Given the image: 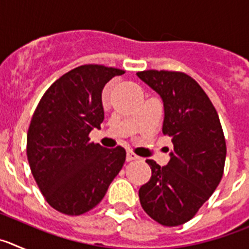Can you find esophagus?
Segmentation results:
<instances>
[{
	"instance_id": "obj_1",
	"label": "esophagus",
	"mask_w": 249,
	"mask_h": 249,
	"mask_svg": "<svg viewBox=\"0 0 249 249\" xmlns=\"http://www.w3.org/2000/svg\"><path fill=\"white\" fill-rule=\"evenodd\" d=\"M138 156L137 155H135V153H133V152L132 151H127V160H138Z\"/></svg>"
}]
</instances>
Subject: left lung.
Wrapping results in <instances>:
<instances>
[{
  "label": "left lung",
  "mask_w": 249,
  "mask_h": 249,
  "mask_svg": "<svg viewBox=\"0 0 249 249\" xmlns=\"http://www.w3.org/2000/svg\"><path fill=\"white\" fill-rule=\"evenodd\" d=\"M137 76L162 98V132L173 143L167 166L146 160L152 176L138 191L140 202L152 219L175 227L190 221L221 182L226 140L214 106L192 77L155 70Z\"/></svg>",
  "instance_id": "obj_1"
}]
</instances>
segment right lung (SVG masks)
<instances>
[{
  "label": "right lung",
  "mask_w": 249,
  "mask_h": 249,
  "mask_svg": "<svg viewBox=\"0 0 249 249\" xmlns=\"http://www.w3.org/2000/svg\"><path fill=\"white\" fill-rule=\"evenodd\" d=\"M124 71L101 65L73 68L45 92L27 132V158L51 207L80 215L97 206L126 160L122 147L89 142L105 118L102 89Z\"/></svg>",
  "instance_id": "right-lung-1"
}]
</instances>
